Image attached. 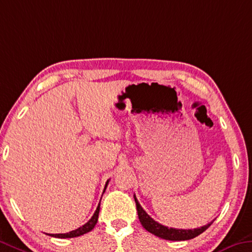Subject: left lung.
I'll list each match as a JSON object with an SVG mask.
<instances>
[{
  "label": "left lung",
  "instance_id": "obj_1",
  "mask_svg": "<svg viewBox=\"0 0 252 252\" xmlns=\"http://www.w3.org/2000/svg\"><path fill=\"white\" fill-rule=\"evenodd\" d=\"M135 205H137V211H138V217L140 220L142 226L148 231V232L153 233L157 237L165 239V240H170V241H184V240H190L195 237H197L201 233L204 232V231L212 224L213 221L206 224L204 226L197 227V229H174V227H168L160 224V223L156 222L153 218H150L149 215L147 214L145 210L142 209L141 205L139 204L137 197L133 195Z\"/></svg>",
  "mask_w": 252,
  "mask_h": 252
}]
</instances>
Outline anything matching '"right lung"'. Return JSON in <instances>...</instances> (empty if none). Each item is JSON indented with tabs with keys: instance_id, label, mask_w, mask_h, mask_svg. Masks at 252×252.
Returning <instances> with one entry per match:
<instances>
[{
	"instance_id": "obj_1",
	"label": "right lung",
	"mask_w": 252,
	"mask_h": 252,
	"mask_svg": "<svg viewBox=\"0 0 252 252\" xmlns=\"http://www.w3.org/2000/svg\"><path fill=\"white\" fill-rule=\"evenodd\" d=\"M107 184H109V181L106 182L105 184V187H104V190H103V193H104L105 189H106V186ZM102 198V197H101ZM99 204H101V201H99L98 205H97V209L95 211V213L93 214V217L91 218V220L85 224L82 225L81 227H78V229L70 231L68 233H58V234H48L50 235V237H55V238H61V239H66V238H76V237H79V235H83L87 232H90L94 229L95 224L97 223V220H98V213H99Z\"/></svg>"
}]
</instances>
